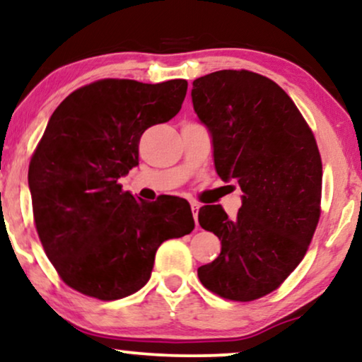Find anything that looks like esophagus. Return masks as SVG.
Segmentation results:
<instances>
[{"label":"esophagus","mask_w":362,"mask_h":362,"mask_svg":"<svg viewBox=\"0 0 362 362\" xmlns=\"http://www.w3.org/2000/svg\"><path fill=\"white\" fill-rule=\"evenodd\" d=\"M199 208H201V204H199V203H196V201H191V211H192V216H194L196 228L199 226V223H198V213H199Z\"/></svg>","instance_id":"obj_1"}]
</instances>
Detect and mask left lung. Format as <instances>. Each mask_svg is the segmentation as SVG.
Wrapping results in <instances>:
<instances>
[{"label": "left lung", "mask_w": 362, "mask_h": 362, "mask_svg": "<svg viewBox=\"0 0 362 362\" xmlns=\"http://www.w3.org/2000/svg\"><path fill=\"white\" fill-rule=\"evenodd\" d=\"M191 98L209 129L216 173L244 192L234 219L219 204L199 209L201 228L219 238L221 252L198 278L224 299L255 301L293 273L316 231L322 185L316 139L283 88L257 73L206 74L192 81Z\"/></svg>", "instance_id": "1"}]
</instances>
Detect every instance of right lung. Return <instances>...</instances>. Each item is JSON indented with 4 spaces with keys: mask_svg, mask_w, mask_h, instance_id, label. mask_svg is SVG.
<instances>
[{
    "mask_svg": "<svg viewBox=\"0 0 362 362\" xmlns=\"http://www.w3.org/2000/svg\"><path fill=\"white\" fill-rule=\"evenodd\" d=\"M186 89V79H100L51 115L28 185L37 236L69 288L126 298L151 278L161 243L194 229L187 201H136L118 182L138 166L141 134L175 118Z\"/></svg>",
    "mask_w": 362,
    "mask_h": 362,
    "instance_id": "add662e5",
    "label": "right lung"
}]
</instances>
